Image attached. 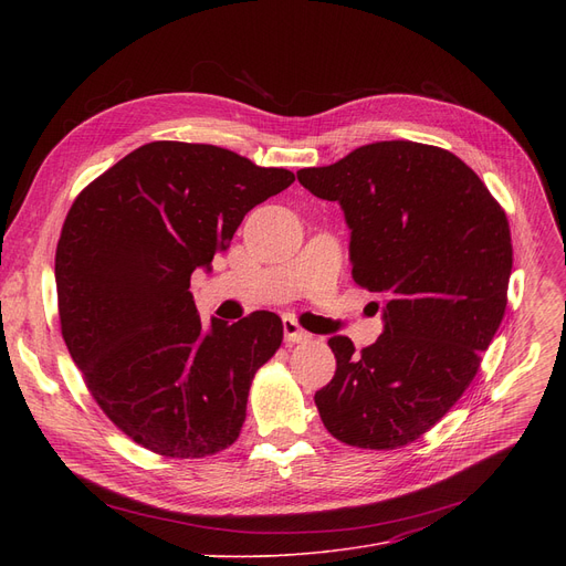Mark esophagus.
<instances>
[{
  "mask_svg": "<svg viewBox=\"0 0 566 566\" xmlns=\"http://www.w3.org/2000/svg\"><path fill=\"white\" fill-rule=\"evenodd\" d=\"M282 328H284V339H286L289 344H305V342H310V337H312L307 331L301 328L298 321L291 318V316H286V318L282 321Z\"/></svg>",
  "mask_w": 566,
  "mask_h": 566,
  "instance_id": "esophagus-1",
  "label": "esophagus"
}]
</instances>
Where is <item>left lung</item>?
Instances as JSON below:
<instances>
[{
  "label": "left lung",
  "instance_id": "1",
  "mask_svg": "<svg viewBox=\"0 0 566 566\" xmlns=\"http://www.w3.org/2000/svg\"><path fill=\"white\" fill-rule=\"evenodd\" d=\"M298 181L342 206L353 280L382 295L376 344L328 339L337 371L314 395L318 415L353 448H401L461 399L500 328L507 216L463 160L408 139L365 144Z\"/></svg>",
  "mask_w": 566,
  "mask_h": 566
}]
</instances>
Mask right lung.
<instances>
[{
    "label": "right lung",
    "mask_w": 566,
    "mask_h": 566,
    "mask_svg": "<svg viewBox=\"0 0 566 566\" xmlns=\"http://www.w3.org/2000/svg\"><path fill=\"white\" fill-rule=\"evenodd\" d=\"M293 181L213 144L151 142L73 201L54 256L62 335L103 412L142 448L199 459L241 433L282 321L203 325L190 275L211 271L252 208Z\"/></svg>",
    "instance_id": "add662e5"
}]
</instances>
